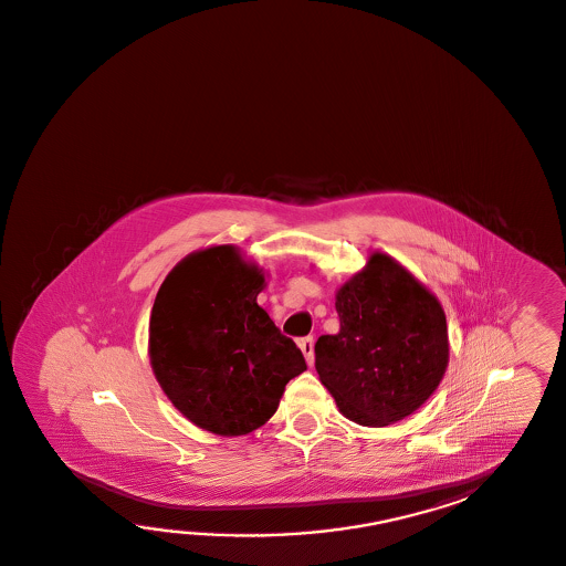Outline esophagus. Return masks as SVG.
Listing matches in <instances>:
<instances>
[{
	"label": "esophagus",
	"mask_w": 566,
	"mask_h": 566,
	"mask_svg": "<svg viewBox=\"0 0 566 566\" xmlns=\"http://www.w3.org/2000/svg\"><path fill=\"white\" fill-rule=\"evenodd\" d=\"M298 346H301L302 355L306 358V363L312 367L314 365V340H312V336L301 338Z\"/></svg>",
	"instance_id": "34e87169"
}]
</instances>
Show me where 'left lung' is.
<instances>
[{
    "label": "left lung",
    "instance_id": "left-lung-1",
    "mask_svg": "<svg viewBox=\"0 0 566 566\" xmlns=\"http://www.w3.org/2000/svg\"><path fill=\"white\" fill-rule=\"evenodd\" d=\"M340 331L314 345L316 373L338 411L387 427L416 413L450 363L446 312L436 294L379 250L336 290Z\"/></svg>",
    "mask_w": 566,
    "mask_h": 566
}]
</instances>
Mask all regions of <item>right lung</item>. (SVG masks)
Wrapping results in <instances>:
<instances>
[{"label":"right lung","instance_id":"1","mask_svg":"<svg viewBox=\"0 0 566 566\" xmlns=\"http://www.w3.org/2000/svg\"><path fill=\"white\" fill-rule=\"evenodd\" d=\"M264 289V270L238 245H209L175 265L150 311L155 379L181 416L216 436L264 426L306 370L301 348L258 304Z\"/></svg>","mask_w":566,"mask_h":566}]
</instances>
